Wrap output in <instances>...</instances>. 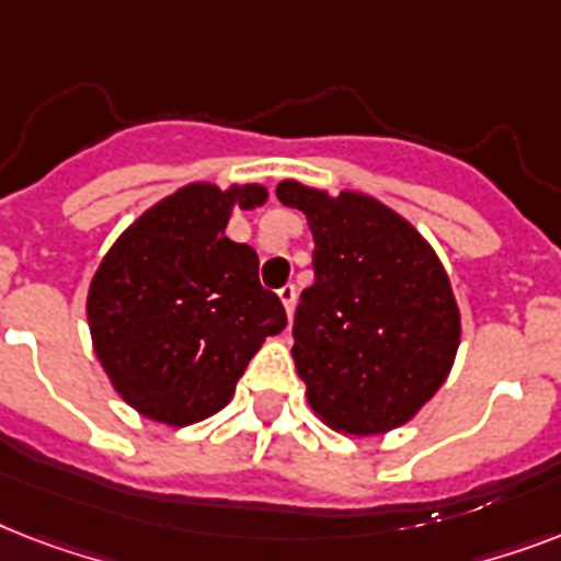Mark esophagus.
<instances>
[{
    "mask_svg": "<svg viewBox=\"0 0 561 561\" xmlns=\"http://www.w3.org/2000/svg\"><path fill=\"white\" fill-rule=\"evenodd\" d=\"M279 299H282V306H285V311H288V317L294 314V306H297V288H294V285H282Z\"/></svg>",
    "mask_w": 561,
    "mask_h": 561,
    "instance_id": "obj_1",
    "label": "esophagus"
}]
</instances>
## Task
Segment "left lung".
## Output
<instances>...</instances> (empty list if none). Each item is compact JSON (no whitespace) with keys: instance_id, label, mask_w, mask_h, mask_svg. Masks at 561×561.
Listing matches in <instances>:
<instances>
[{"instance_id":"8db88e82","label":"left lung","mask_w":561,"mask_h":561,"mask_svg":"<svg viewBox=\"0 0 561 561\" xmlns=\"http://www.w3.org/2000/svg\"><path fill=\"white\" fill-rule=\"evenodd\" d=\"M276 197L308 218L314 285L294 317V364L325 425L387 434L416 416L448 378L460 308L434 247L369 194L282 180Z\"/></svg>"}]
</instances>
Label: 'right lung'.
<instances>
[{"label": "right lung", "mask_w": 561, "mask_h": 561, "mask_svg": "<svg viewBox=\"0 0 561 561\" xmlns=\"http://www.w3.org/2000/svg\"><path fill=\"white\" fill-rule=\"evenodd\" d=\"M267 201L259 183H188L116 238L87 294L92 350L142 416L186 427L227 408L264 337L288 323L259 285L253 247L227 238L232 209Z\"/></svg>", "instance_id": "1"}]
</instances>
